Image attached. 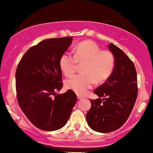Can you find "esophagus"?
Instances as JSON below:
<instances>
[{
	"label": "esophagus",
	"mask_w": 153,
	"mask_h": 153,
	"mask_svg": "<svg viewBox=\"0 0 153 153\" xmlns=\"http://www.w3.org/2000/svg\"><path fill=\"white\" fill-rule=\"evenodd\" d=\"M77 97H78V100H82V99H83V97H81V96H80V95H77Z\"/></svg>",
	"instance_id": "esophagus-1"
}]
</instances>
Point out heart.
Listing matches in <instances>:
<instances>
[{
    "label": "heart",
    "mask_w": 153,
    "mask_h": 153,
    "mask_svg": "<svg viewBox=\"0 0 153 153\" xmlns=\"http://www.w3.org/2000/svg\"><path fill=\"white\" fill-rule=\"evenodd\" d=\"M83 64L82 74L70 77L65 81L66 87L78 94H84L94 83L105 82L114 67L115 59L108 51H101L92 41H84L75 48L74 55L65 52L59 61L61 70L66 76H70L77 70L78 65Z\"/></svg>",
    "instance_id": "heart-1"
}]
</instances>
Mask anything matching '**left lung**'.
<instances>
[{
    "mask_svg": "<svg viewBox=\"0 0 153 153\" xmlns=\"http://www.w3.org/2000/svg\"><path fill=\"white\" fill-rule=\"evenodd\" d=\"M108 46L114 56V67L105 83L94 90L99 98L90 100L91 108L86 116L90 128L99 133L121 128L131 114L138 94L137 74L133 62L113 43Z\"/></svg>",
    "mask_w": 153,
    "mask_h": 153,
    "instance_id": "left-lung-1",
    "label": "left lung"
}]
</instances>
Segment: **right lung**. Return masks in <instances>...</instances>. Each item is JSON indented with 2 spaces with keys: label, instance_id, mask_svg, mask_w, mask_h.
Returning <instances> with one entry per match:
<instances>
[{
  "label": "right lung",
  "instance_id": "right-lung-1",
  "mask_svg": "<svg viewBox=\"0 0 153 153\" xmlns=\"http://www.w3.org/2000/svg\"><path fill=\"white\" fill-rule=\"evenodd\" d=\"M72 42V37L48 39L28 50L17 66L16 91L19 105L36 128L46 131L66 125L77 101L69 89L62 88L61 56Z\"/></svg>",
  "mask_w": 153,
  "mask_h": 153
}]
</instances>
